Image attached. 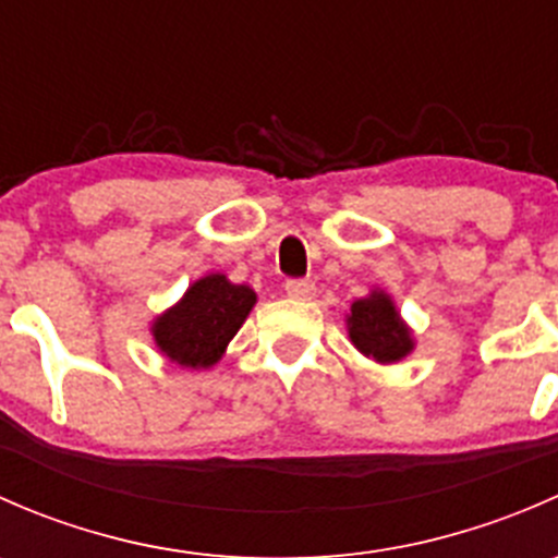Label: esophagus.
<instances>
[{"mask_svg":"<svg viewBox=\"0 0 558 558\" xmlns=\"http://www.w3.org/2000/svg\"><path fill=\"white\" fill-rule=\"evenodd\" d=\"M313 291H315V283L311 278L286 280V294H289L291 300H311Z\"/></svg>","mask_w":558,"mask_h":558,"instance_id":"1","label":"esophagus"}]
</instances>
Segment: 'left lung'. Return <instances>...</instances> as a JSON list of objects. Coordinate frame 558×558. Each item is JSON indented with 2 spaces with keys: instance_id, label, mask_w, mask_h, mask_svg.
Listing matches in <instances>:
<instances>
[{
  "instance_id": "1",
  "label": "left lung",
  "mask_w": 558,
  "mask_h": 558,
  "mask_svg": "<svg viewBox=\"0 0 558 558\" xmlns=\"http://www.w3.org/2000/svg\"><path fill=\"white\" fill-rule=\"evenodd\" d=\"M348 331H351L353 345L375 362H397L413 348L410 331L404 329L386 294H373L367 300L353 302L351 315H348Z\"/></svg>"
}]
</instances>
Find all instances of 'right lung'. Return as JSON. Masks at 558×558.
Returning a JSON list of instances; mask_svg holds the SVG:
<instances>
[{
  "label": "right lung",
  "instance_id": "1",
  "mask_svg": "<svg viewBox=\"0 0 558 558\" xmlns=\"http://www.w3.org/2000/svg\"><path fill=\"white\" fill-rule=\"evenodd\" d=\"M253 305L256 294L247 286L229 283L223 275H207L185 291L178 307L156 320V345L174 364L210 367L221 359Z\"/></svg>",
  "mask_w": 558,
  "mask_h": 558
}]
</instances>
